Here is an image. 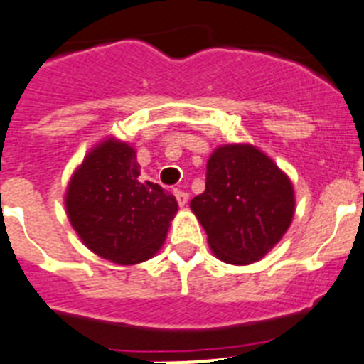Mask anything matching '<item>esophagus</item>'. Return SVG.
<instances>
[{
	"label": "esophagus",
	"instance_id": "34e87169",
	"mask_svg": "<svg viewBox=\"0 0 364 364\" xmlns=\"http://www.w3.org/2000/svg\"><path fill=\"white\" fill-rule=\"evenodd\" d=\"M175 197H176V202H178L180 208H184V205L188 204V200H189L188 193L180 191V189H175Z\"/></svg>",
	"mask_w": 364,
	"mask_h": 364
}]
</instances>
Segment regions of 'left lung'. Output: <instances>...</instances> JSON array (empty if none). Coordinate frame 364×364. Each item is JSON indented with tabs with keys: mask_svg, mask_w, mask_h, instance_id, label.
<instances>
[{
	"mask_svg": "<svg viewBox=\"0 0 364 364\" xmlns=\"http://www.w3.org/2000/svg\"><path fill=\"white\" fill-rule=\"evenodd\" d=\"M205 189L191 211L222 262L253 264L290 228L295 213L291 180L252 144H226L211 153Z\"/></svg>",
	"mask_w": 364,
	"mask_h": 364,
	"instance_id": "left-lung-1",
	"label": "left lung"
}]
</instances>
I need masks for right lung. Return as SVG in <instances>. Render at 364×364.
I'll return each mask as SVG.
<instances>
[{
	"instance_id": "1",
	"label": "right lung",
	"mask_w": 364,
	"mask_h": 364,
	"mask_svg": "<svg viewBox=\"0 0 364 364\" xmlns=\"http://www.w3.org/2000/svg\"><path fill=\"white\" fill-rule=\"evenodd\" d=\"M138 176L136 149L109 136L85 154L67 186L70 226L92 253L114 264L156 255L178 211L171 193Z\"/></svg>"
}]
</instances>
